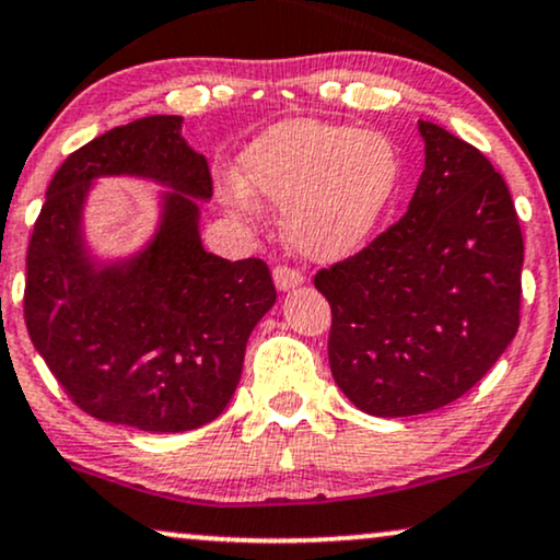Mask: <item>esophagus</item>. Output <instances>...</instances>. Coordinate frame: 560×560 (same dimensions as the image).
<instances>
[{
	"instance_id": "1",
	"label": "esophagus",
	"mask_w": 560,
	"mask_h": 560,
	"mask_svg": "<svg viewBox=\"0 0 560 560\" xmlns=\"http://www.w3.org/2000/svg\"><path fill=\"white\" fill-rule=\"evenodd\" d=\"M273 281L276 287L281 289V292H287V289H294L304 284V273L300 271V268L289 266V264H279L273 268Z\"/></svg>"
}]
</instances>
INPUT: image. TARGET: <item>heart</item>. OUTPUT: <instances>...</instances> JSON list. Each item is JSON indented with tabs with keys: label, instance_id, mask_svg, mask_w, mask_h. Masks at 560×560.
<instances>
[{
	"label": "heart",
	"instance_id": "heart-1",
	"mask_svg": "<svg viewBox=\"0 0 560 560\" xmlns=\"http://www.w3.org/2000/svg\"><path fill=\"white\" fill-rule=\"evenodd\" d=\"M247 190L287 209V237L302 256L336 260L362 247L390 209L400 158L377 131L287 121L243 154Z\"/></svg>",
	"mask_w": 560,
	"mask_h": 560
}]
</instances>
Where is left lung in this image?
I'll return each instance as SVG.
<instances>
[{"label": "left lung", "instance_id": "1", "mask_svg": "<svg viewBox=\"0 0 560 560\" xmlns=\"http://www.w3.org/2000/svg\"><path fill=\"white\" fill-rule=\"evenodd\" d=\"M419 129L427 167L406 214L315 273L332 380L385 419L457 400L520 328L525 243L504 178L442 126Z\"/></svg>", "mask_w": 560, "mask_h": 560}]
</instances>
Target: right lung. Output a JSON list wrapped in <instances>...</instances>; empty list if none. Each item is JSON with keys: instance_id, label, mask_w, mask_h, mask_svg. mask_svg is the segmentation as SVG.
Wrapping results in <instances>:
<instances>
[{"instance_id": "obj_1", "label": "right lung", "mask_w": 560, "mask_h": 560, "mask_svg": "<svg viewBox=\"0 0 560 560\" xmlns=\"http://www.w3.org/2000/svg\"><path fill=\"white\" fill-rule=\"evenodd\" d=\"M97 174L176 188L155 243L116 269H95L81 250V198ZM211 190L209 162L180 139L178 116L101 133L48 183L25 256V325L63 393L92 419L173 434L228 408L247 336L276 287L266 260L232 264L203 250L189 196Z\"/></svg>"}]
</instances>
